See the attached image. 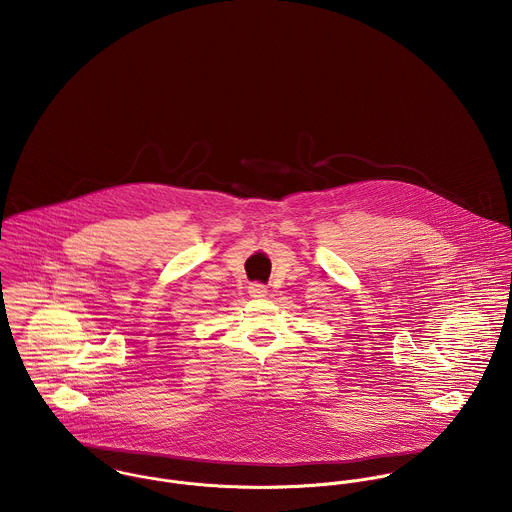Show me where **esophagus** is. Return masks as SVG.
Here are the masks:
<instances>
[{
    "label": "esophagus",
    "mask_w": 512,
    "mask_h": 512,
    "mask_svg": "<svg viewBox=\"0 0 512 512\" xmlns=\"http://www.w3.org/2000/svg\"><path fill=\"white\" fill-rule=\"evenodd\" d=\"M248 293L252 295V297H264L268 290H266V286L264 284H258V282H254V284H250L248 286Z\"/></svg>",
    "instance_id": "1"
}]
</instances>
